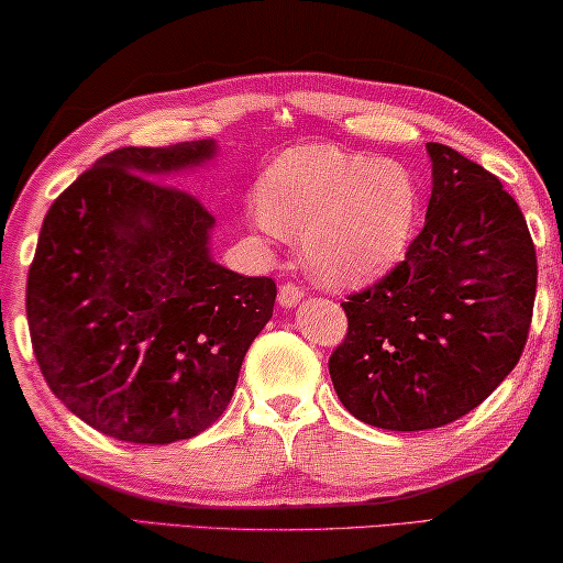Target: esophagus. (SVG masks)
<instances>
[{
    "label": "esophagus",
    "instance_id": "1",
    "mask_svg": "<svg viewBox=\"0 0 563 563\" xmlns=\"http://www.w3.org/2000/svg\"><path fill=\"white\" fill-rule=\"evenodd\" d=\"M306 296V290L300 288L296 283H283L280 285V292H278V300L283 308H296L300 303V298Z\"/></svg>",
    "mask_w": 563,
    "mask_h": 563
}]
</instances>
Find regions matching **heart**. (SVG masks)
<instances>
[{
  "label": "heart",
  "instance_id": "heart-1",
  "mask_svg": "<svg viewBox=\"0 0 563 563\" xmlns=\"http://www.w3.org/2000/svg\"><path fill=\"white\" fill-rule=\"evenodd\" d=\"M419 207L422 191L409 166L303 144L267 166L253 217L271 234H303L306 263L318 280L358 288L405 260Z\"/></svg>",
  "mask_w": 563,
  "mask_h": 563
}]
</instances>
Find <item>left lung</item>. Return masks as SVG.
Returning <instances> with one entry per match:
<instances>
[{
  "instance_id": "1",
  "label": "left lung",
  "mask_w": 563,
  "mask_h": 563,
  "mask_svg": "<svg viewBox=\"0 0 563 563\" xmlns=\"http://www.w3.org/2000/svg\"><path fill=\"white\" fill-rule=\"evenodd\" d=\"M424 228L389 275L341 303L349 333L329 372L341 405L372 427L419 432L483 405L523 354L536 247L498 176L427 144Z\"/></svg>"
}]
</instances>
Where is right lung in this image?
Wrapping results in <instances>:
<instances>
[{"instance_id":"add662e5","label":"right lung","mask_w":563,"mask_h":563,"mask_svg":"<svg viewBox=\"0 0 563 563\" xmlns=\"http://www.w3.org/2000/svg\"><path fill=\"white\" fill-rule=\"evenodd\" d=\"M212 139L125 146L53 201L27 275V323L47 387L108 438L169 444L228 409L273 278L214 263V217L162 179L212 162Z\"/></svg>"}]
</instances>
